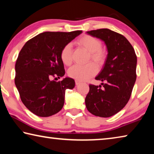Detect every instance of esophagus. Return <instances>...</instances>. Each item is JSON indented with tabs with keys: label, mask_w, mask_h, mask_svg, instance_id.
Returning a JSON list of instances; mask_svg holds the SVG:
<instances>
[{
	"label": "esophagus",
	"mask_w": 154,
	"mask_h": 154,
	"mask_svg": "<svg viewBox=\"0 0 154 154\" xmlns=\"http://www.w3.org/2000/svg\"><path fill=\"white\" fill-rule=\"evenodd\" d=\"M81 83V82H79V81H77V80H75V84H76V85H79Z\"/></svg>",
	"instance_id": "1"
}]
</instances>
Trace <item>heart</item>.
I'll use <instances>...</instances> for the list:
<instances>
[{
	"label": "heart",
	"mask_w": 154,
	"mask_h": 154,
	"mask_svg": "<svg viewBox=\"0 0 154 154\" xmlns=\"http://www.w3.org/2000/svg\"><path fill=\"white\" fill-rule=\"evenodd\" d=\"M76 44L89 52L88 62L92 60L99 66L105 64L107 58V51L102 47L101 41L98 38L91 35H83L76 41ZM61 61L66 66L71 65L72 61V49L71 43H67L61 49ZM98 67L94 62H90L84 66L74 65L68 71V75L79 82H83L94 76L98 72Z\"/></svg>",
	"instance_id": "heart-1"
}]
</instances>
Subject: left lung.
<instances>
[{
  "instance_id": "1",
  "label": "left lung",
  "mask_w": 154,
  "mask_h": 154,
  "mask_svg": "<svg viewBox=\"0 0 154 154\" xmlns=\"http://www.w3.org/2000/svg\"><path fill=\"white\" fill-rule=\"evenodd\" d=\"M87 33L103 41L108 54L103 69L95 78L103 82V88L90 84L85 105L94 116L109 118L128 102L137 79V56L133 47L121 34L107 28Z\"/></svg>"
}]
</instances>
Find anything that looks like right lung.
<instances>
[{"mask_svg": "<svg viewBox=\"0 0 154 154\" xmlns=\"http://www.w3.org/2000/svg\"><path fill=\"white\" fill-rule=\"evenodd\" d=\"M82 32H45L28 40L21 49L15 66V84L21 100L34 114L49 117L63 107L65 91L75 87V81L51 79L64 75L61 49Z\"/></svg>", "mask_w": 154, "mask_h": 154, "instance_id": "add662e5", "label": "right lung"}]
</instances>
